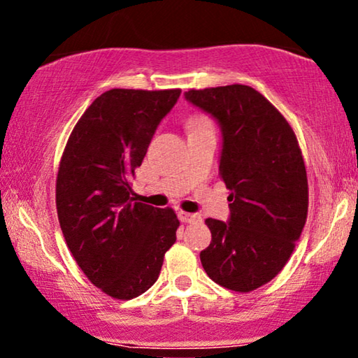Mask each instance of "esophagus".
I'll return each mask as SVG.
<instances>
[{
  "instance_id": "34e87169",
  "label": "esophagus",
  "mask_w": 358,
  "mask_h": 358,
  "mask_svg": "<svg viewBox=\"0 0 358 358\" xmlns=\"http://www.w3.org/2000/svg\"><path fill=\"white\" fill-rule=\"evenodd\" d=\"M179 219L182 222H195V221H200V214H195V213H185V211H179L178 213Z\"/></svg>"
}]
</instances>
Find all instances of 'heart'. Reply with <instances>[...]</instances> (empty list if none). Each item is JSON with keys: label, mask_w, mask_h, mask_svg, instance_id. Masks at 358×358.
Masks as SVG:
<instances>
[{"label": "heart", "mask_w": 358, "mask_h": 358, "mask_svg": "<svg viewBox=\"0 0 358 358\" xmlns=\"http://www.w3.org/2000/svg\"><path fill=\"white\" fill-rule=\"evenodd\" d=\"M195 124H200V123H195Z\"/></svg>", "instance_id": "1"}]
</instances>
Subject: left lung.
Segmentation results:
<instances>
[{
  "mask_svg": "<svg viewBox=\"0 0 358 358\" xmlns=\"http://www.w3.org/2000/svg\"><path fill=\"white\" fill-rule=\"evenodd\" d=\"M187 102L221 129L219 171L229 195V221L206 219L211 243L200 252L213 282L248 293L288 262L307 219V176L298 141L261 92L230 85L185 92Z\"/></svg>",
  "mask_w": 358,
  "mask_h": 358,
  "instance_id": "left-lung-1",
  "label": "left lung"
}]
</instances>
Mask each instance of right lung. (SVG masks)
Instances as JSON below:
<instances>
[{"instance_id":"obj_1","label":"right lung","mask_w":358,"mask_h":358,"mask_svg":"<svg viewBox=\"0 0 358 358\" xmlns=\"http://www.w3.org/2000/svg\"><path fill=\"white\" fill-rule=\"evenodd\" d=\"M180 90H110L71 131L60 162L56 205L75 261L117 299L145 293L160 275L179 221L171 208L136 201L131 179Z\"/></svg>"}]
</instances>
